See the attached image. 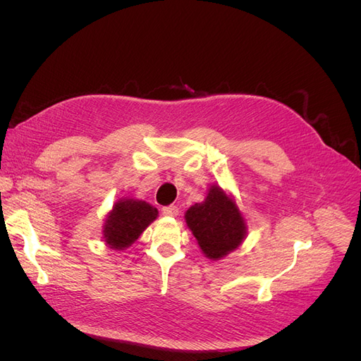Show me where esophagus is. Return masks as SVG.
<instances>
[{
  "mask_svg": "<svg viewBox=\"0 0 361 361\" xmlns=\"http://www.w3.org/2000/svg\"><path fill=\"white\" fill-rule=\"evenodd\" d=\"M162 214L165 215V216H177L178 215V207L177 206H174V204H171V206H165V207H162Z\"/></svg>",
  "mask_w": 361,
  "mask_h": 361,
  "instance_id": "esophagus-1",
  "label": "esophagus"
}]
</instances>
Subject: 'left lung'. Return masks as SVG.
<instances>
[{"mask_svg":"<svg viewBox=\"0 0 361 361\" xmlns=\"http://www.w3.org/2000/svg\"><path fill=\"white\" fill-rule=\"evenodd\" d=\"M184 219L202 253L211 260L237 250L247 237V222L235 199L218 184H211L203 202L188 207Z\"/></svg>","mask_w":361,"mask_h":361,"instance_id":"8db88e82","label":"left lung"}]
</instances>
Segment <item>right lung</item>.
I'll return each instance as SVG.
<instances>
[{"label":"right lung","instance_id":"1","mask_svg":"<svg viewBox=\"0 0 361 361\" xmlns=\"http://www.w3.org/2000/svg\"><path fill=\"white\" fill-rule=\"evenodd\" d=\"M158 209L145 200L121 197L106 214L102 241L112 250H126L135 244L147 226L158 218Z\"/></svg>","mask_w":361,"mask_h":361}]
</instances>
